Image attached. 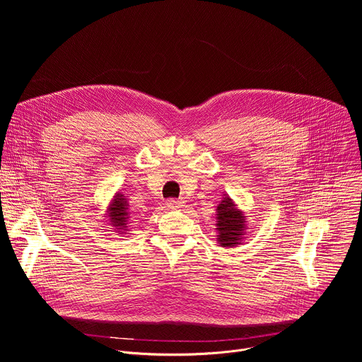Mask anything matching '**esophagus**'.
<instances>
[{"label": "esophagus", "instance_id": "esophagus-1", "mask_svg": "<svg viewBox=\"0 0 362 362\" xmlns=\"http://www.w3.org/2000/svg\"><path fill=\"white\" fill-rule=\"evenodd\" d=\"M185 206V202L183 200H176V199H169L166 202V208L172 209V211H177V209H182Z\"/></svg>", "mask_w": 362, "mask_h": 362}]
</instances>
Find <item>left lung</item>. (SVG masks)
<instances>
[{"instance_id": "8db88e82", "label": "left lung", "mask_w": 362, "mask_h": 362, "mask_svg": "<svg viewBox=\"0 0 362 362\" xmlns=\"http://www.w3.org/2000/svg\"><path fill=\"white\" fill-rule=\"evenodd\" d=\"M247 229L245 212L238 208V204L228 194H225L216 208V240L219 246L233 247L240 245Z\"/></svg>"}]
</instances>
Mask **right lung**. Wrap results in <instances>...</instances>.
<instances>
[{"instance_id":"obj_1","label":"right lung","mask_w":362,"mask_h":362,"mask_svg":"<svg viewBox=\"0 0 362 362\" xmlns=\"http://www.w3.org/2000/svg\"><path fill=\"white\" fill-rule=\"evenodd\" d=\"M129 219H130V209L129 202L122 192H116L113 199L107 206V221L109 226L115 229L119 235L129 233Z\"/></svg>"}]
</instances>
